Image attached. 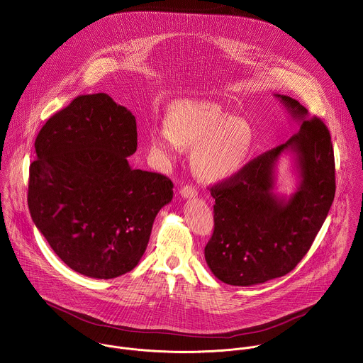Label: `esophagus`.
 Instances as JSON below:
<instances>
[{"label":"esophagus","instance_id":"esophagus-1","mask_svg":"<svg viewBox=\"0 0 363 363\" xmlns=\"http://www.w3.org/2000/svg\"><path fill=\"white\" fill-rule=\"evenodd\" d=\"M179 194H181L184 199H194V197L197 196V189H196L195 186H192V185H185L184 188H181Z\"/></svg>","mask_w":363,"mask_h":363}]
</instances>
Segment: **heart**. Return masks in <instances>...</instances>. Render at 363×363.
Here are the masks:
<instances>
[{
	"label": "heart",
	"mask_w": 363,
	"mask_h": 363,
	"mask_svg": "<svg viewBox=\"0 0 363 363\" xmlns=\"http://www.w3.org/2000/svg\"><path fill=\"white\" fill-rule=\"evenodd\" d=\"M150 147L167 163H174L184 149H194L197 174L210 182L226 181L239 174L249 160L250 125L213 102L184 101L167 114L166 125L150 127Z\"/></svg>",
	"instance_id": "obj_1"
}]
</instances>
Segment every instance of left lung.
Returning <instances> with one entry per match:
<instances>
[{
	"mask_svg": "<svg viewBox=\"0 0 363 363\" xmlns=\"http://www.w3.org/2000/svg\"><path fill=\"white\" fill-rule=\"evenodd\" d=\"M300 130L210 189L214 233L204 249L216 278L252 286L284 277L303 259L335 200V153L326 125L298 101L274 95ZM290 155L298 179L290 196L277 192L279 157Z\"/></svg>",
	"mask_w": 363,
	"mask_h": 363,
	"instance_id": "left-lung-1",
	"label": "left lung"
}]
</instances>
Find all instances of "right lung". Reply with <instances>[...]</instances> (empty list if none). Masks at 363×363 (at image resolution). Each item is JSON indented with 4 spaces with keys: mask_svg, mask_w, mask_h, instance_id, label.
Masks as SVG:
<instances>
[{
    "mask_svg": "<svg viewBox=\"0 0 363 363\" xmlns=\"http://www.w3.org/2000/svg\"><path fill=\"white\" fill-rule=\"evenodd\" d=\"M137 140L134 114L101 92L77 96L34 142L31 220L84 277L113 279L133 271L157 213L172 199L167 177L130 166Z\"/></svg>",
    "mask_w": 363,
    "mask_h": 363,
    "instance_id": "obj_1",
    "label": "right lung"
}]
</instances>
